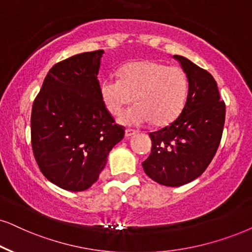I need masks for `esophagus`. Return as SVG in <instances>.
Wrapping results in <instances>:
<instances>
[{"mask_svg":"<svg viewBox=\"0 0 252 252\" xmlns=\"http://www.w3.org/2000/svg\"><path fill=\"white\" fill-rule=\"evenodd\" d=\"M134 134H135V130H133V129L127 128L125 130V136H126V138H130V136H133Z\"/></svg>","mask_w":252,"mask_h":252,"instance_id":"esophagus-1","label":"esophagus"}]
</instances>
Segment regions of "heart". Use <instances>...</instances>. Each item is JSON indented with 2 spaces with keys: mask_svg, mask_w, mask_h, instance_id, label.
Listing matches in <instances>:
<instances>
[{
  "mask_svg": "<svg viewBox=\"0 0 252 252\" xmlns=\"http://www.w3.org/2000/svg\"><path fill=\"white\" fill-rule=\"evenodd\" d=\"M188 90L183 69L152 60L127 63L120 70V77H107L99 88L103 103L113 116H119L135 97L138 104L118 119L132 127L145 126L153 120L158 126L174 122L185 105Z\"/></svg>",
  "mask_w": 252,
  "mask_h": 252,
  "instance_id": "obj_1",
  "label": "heart"
}]
</instances>
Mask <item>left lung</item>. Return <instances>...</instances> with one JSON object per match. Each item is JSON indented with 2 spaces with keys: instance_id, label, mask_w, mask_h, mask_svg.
<instances>
[{
  "instance_id": "obj_1",
  "label": "left lung",
  "mask_w": 252,
  "mask_h": 252,
  "mask_svg": "<svg viewBox=\"0 0 252 252\" xmlns=\"http://www.w3.org/2000/svg\"><path fill=\"white\" fill-rule=\"evenodd\" d=\"M174 58L188 77V98L174 122L149 133L152 153L142 163L148 177L171 188L188 184L205 171L220 145L226 118L213 76L182 55Z\"/></svg>"
}]
</instances>
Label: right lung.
Wrapping results in <instances>:
<instances>
[{
    "mask_svg": "<svg viewBox=\"0 0 252 252\" xmlns=\"http://www.w3.org/2000/svg\"><path fill=\"white\" fill-rule=\"evenodd\" d=\"M103 54L86 52L54 64L32 105L35 161L48 181L67 191L89 189L125 134L100 97Z\"/></svg>",
    "mask_w": 252,
    "mask_h": 252,
    "instance_id": "obj_1",
    "label": "right lung"
}]
</instances>
